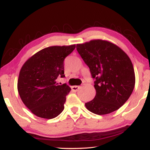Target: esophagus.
<instances>
[{
	"instance_id": "esophagus-1",
	"label": "esophagus",
	"mask_w": 150,
	"mask_h": 150,
	"mask_svg": "<svg viewBox=\"0 0 150 150\" xmlns=\"http://www.w3.org/2000/svg\"><path fill=\"white\" fill-rule=\"evenodd\" d=\"M79 88H80L79 86H73V87H71V89L73 91H74V92H77Z\"/></svg>"
}]
</instances>
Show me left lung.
<instances>
[{"instance_id":"obj_1","label":"left lung","mask_w":150,"mask_h":150,"mask_svg":"<svg viewBox=\"0 0 150 150\" xmlns=\"http://www.w3.org/2000/svg\"><path fill=\"white\" fill-rule=\"evenodd\" d=\"M77 50L95 79V97L85 103L87 110L104 115L118 110L130 97L135 86L130 57L106 40H93L77 44Z\"/></svg>"}]
</instances>
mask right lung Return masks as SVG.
Masks as SVG:
<instances>
[{
  "mask_svg": "<svg viewBox=\"0 0 150 150\" xmlns=\"http://www.w3.org/2000/svg\"><path fill=\"white\" fill-rule=\"evenodd\" d=\"M75 44L50 46L39 51L22 65L18 79V91L22 102L35 116L57 117L64 109L71 88L59 85L57 77H64L63 61Z\"/></svg>",
  "mask_w": 150,
  "mask_h": 150,
  "instance_id": "add662e5",
  "label": "right lung"
}]
</instances>
